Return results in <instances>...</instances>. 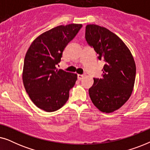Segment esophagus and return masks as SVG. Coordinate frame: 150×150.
Masks as SVG:
<instances>
[{
    "mask_svg": "<svg viewBox=\"0 0 150 150\" xmlns=\"http://www.w3.org/2000/svg\"><path fill=\"white\" fill-rule=\"evenodd\" d=\"M85 76V74H78V79L79 80L83 79V78Z\"/></svg>",
    "mask_w": 150,
    "mask_h": 150,
    "instance_id": "esophagus-1",
    "label": "esophagus"
}]
</instances>
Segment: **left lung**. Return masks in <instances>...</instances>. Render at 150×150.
Wrapping results in <instances>:
<instances>
[{"mask_svg": "<svg viewBox=\"0 0 150 150\" xmlns=\"http://www.w3.org/2000/svg\"><path fill=\"white\" fill-rule=\"evenodd\" d=\"M85 39L100 60H104L102 79H95L89 89L92 102L109 113L122 107L132 94L136 65L126 45L113 33L96 24L86 26Z\"/></svg>", "mask_w": 150, "mask_h": 150, "instance_id": "obj_1", "label": "left lung"}]
</instances>
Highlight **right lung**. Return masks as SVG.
<instances>
[{
    "label": "right lung",
    "mask_w": 150,
    "mask_h": 150,
    "mask_svg": "<svg viewBox=\"0 0 150 150\" xmlns=\"http://www.w3.org/2000/svg\"><path fill=\"white\" fill-rule=\"evenodd\" d=\"M83 25L58 26L38 36L26 52L22 81L32 102L46 112L59 110L66 103L77 74L57 69L63 51Z\"/></svg>",
    "instance_id": "obj_1"
}]
</instances>
